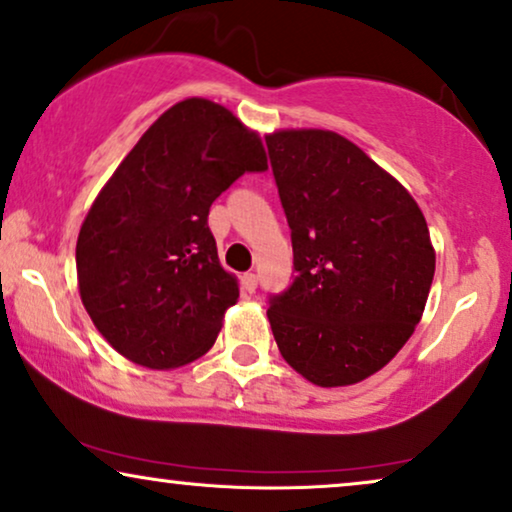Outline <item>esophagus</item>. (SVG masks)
<instances>
[{
    "instance_id": "34e87169",
    "label": "esophagus",
    "mask_w": 512,
    "mask_h": 512,
    "mask_svg": "<svg viewBox=\"0 0 512 512\" xmlns=\"http://www.w3.org/2000/svg\"><path fill=\"white\" fill-rule=\"evenodd\" d=\"M258 287V277L254 275V272H244L242 275V289L249 291V294H254Z\"/></svg>"
}]
</instances>
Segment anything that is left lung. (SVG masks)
<instances>
[{"label": "left lung", "mask_w": 512, "mask_h": 512, "mask_svg": "<svg viewBox=\"0 0 512 512\" xmlns=\"http://www.w3.org/2000/svg\"><path fill=\"white\" fill-rule=\"evenodd\" d=\"M296 277L268 320L289 367L322 388L360 383L414 334L435 275L428 223L407 188L324 129L265 136Z\"/></svg>", "instance_id": "8db88e82"}]
</instances>
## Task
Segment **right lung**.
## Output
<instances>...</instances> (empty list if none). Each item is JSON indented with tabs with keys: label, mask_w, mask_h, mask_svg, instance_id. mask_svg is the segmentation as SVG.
Segmentation results:
<instances>
[{
	"label": "right lung",
	"mask_w": 512,
	"mask_h": 512,
	"mask_svg": "<svg viewBox=\"0 0 512 512\" xmlns=\"http://www.w3.org/2000/svg\"><path fill=\"white\" fill-rule=\"evenodd\" d=\"M265 169L256 131L207 98L159 115L122 159L77 237L79 296L119 355L176 369L214 345L240 287L218 261L209 209Z\"/></svg>",
	"instance_id": "add662e5"
}]
</instances>
